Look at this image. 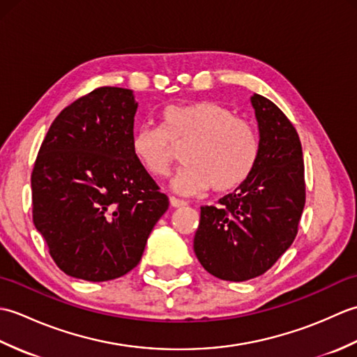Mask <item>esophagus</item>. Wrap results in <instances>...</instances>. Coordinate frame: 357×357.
Returning a JSON list of instances; mask_svg holds the SVG:
<instances>
[{"mask_svg":"<svg viewBox=\"0 0 357 357\" xmlns=\"http://www.w3.org/2000/svg\"><path fill=\"white\" fill-rule=\"evenodd\" d=\"M170 206H172V207H174V208H179V207H184V206H187V202H185V201H183V199L174 198V196H170Z\"/></svg>","mask_w":357,"mask_h":357,"instance_id":"1","label":"esophagus"}]
</instances>
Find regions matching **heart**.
<instances>
[{"label": "heart", "mask_w": 357, "mask_h": 357, "mask_svg": "<svg viewBox=\"0 0 357 357\" xmlns=\"http://www.w3.org/2000/svg\"><path fill=\"white\" fill-rule=\"evenodd\" d=\"M185 164L173 178V188L193 195L210 187L231 192L253 173L261 151L259 135L252 121L215 101L170 104L161 112V127L135 128L132 151L150 176H165L184 149Z\"/></svg>", "instance_id": "obj_1"}]
</instances>
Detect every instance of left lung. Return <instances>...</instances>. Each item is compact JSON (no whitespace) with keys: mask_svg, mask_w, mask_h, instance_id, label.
<instances>
[{"mask_svg":"<svg viewBox=\"0 0 357 357\" xmlns=\"http://www.w3.org/2000/svg\"><path fill=\"white\" fill-rule=\"evenodd\" d=\"M261 151L253 173L218 206H202L195 253L210 275L242 282L264 275L298 234L305 206L299 135L275 102L253 95Z\"/></svg>","mask_w":357,"mask_h":357,"instance_id":"1","label":"left lung"}]
</instances>
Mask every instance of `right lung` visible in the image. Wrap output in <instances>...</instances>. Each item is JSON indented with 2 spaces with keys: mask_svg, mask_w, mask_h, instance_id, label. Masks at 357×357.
Wrapping results in <instances>:
<instances>
[{
  "mask_svg": "<svg viewBox=\"0 0 357 357\" xmlns=\"http://www.w3.org/2000/svg\"><path fill=\"white\" fill-rule=\"evenodd\" d=\"M133 92L98 87L53 121L32 170V218L52 259L90 282L124 276L139 264L167 208L132 151Z\"/></svg>",
  "mask_w": 357,
  "mask_h": 357,
  "instance_id": "right-lung-1",
  "label": "right lung"
}]
</instances>
